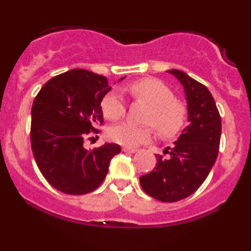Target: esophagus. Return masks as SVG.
I'll return each instance as SVG.
<instances>
[{"label": "esophagus", "mask_w": 251, "mask_h": 251, "mask_svg": "<svg viewBox=\"0 0 251 251\" xmlns=\"http://www.w3.org/2000/svg\"><path fill=\"white\" fill-rule=\"evenodd\" d=\"M123 151L124 152H128V153H135V152H137L138 150L137 149H133V148H127V146H124Z\"/></svg>", "instance_id": "esophagus-1"}]
</instances>
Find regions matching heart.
<instances>
[{
    "label": "heart",
    "mask_w": 251,
    "mask_h": 251,
    "mask_svg": "<svg viewBox=\"0 0 251 251\" xmlns=\"http://www.w3.org/2000/svg\"><path fill=\"white\" fill-rule=\"evenodd\" d=\"M128 91L134 98L152 106L146 123L154 125L166 137H171L180 131L185 120V107L176 100L174 92L165 83L155 79H143L132 83ZM101 108L108 119H120L126 112L125 98L118 89H112L103 97ZM152 133L153 127L151 126H138L125 122L109 127L108 138L120 145L137 146L148 142Z\"/></svg>",
    "instance_id": "obj_1"
}]
</instances>
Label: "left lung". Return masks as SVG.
Segmentation results:
<instances>
[{
    "label": "left lung",
    "mask_w": 251,
    "mask_h": 251,
    "mask_svg": "<svg viewBox=\"0 0 251 251\" xmlns=\"http://www.w3.org/2000/svg\"><path fill=\"white\" fill-rule=\"evenodd\" d=\"M168 73L183 86L189 125L172 149L164 150L169 157L157 155L155 168L139 180L149 196L172 203L189 197L206 179L217 159L222 123L214 98L205 86L181 71L169 70Z\"/></svg>",
    "instance_id": "left-lung-1"
}]
</instances>
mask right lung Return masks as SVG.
<instances>
[{"label": "right lung", "mask_w": 251, "mask_h": 251, "mask_svg": "<svg viewBox=\"0 0 251 251\" xmlns=\"http://www.w3.org/2000/svg\"><path fill=\"white\" fill-rule=\"evenodd\" d=\"M111 88L105 76L76 68L51 77L34 99V158L43 177L63 194L96 190L105 179L112 158L120 153V146L113 143L93 150L83 146L86 135L98 133L96 126L103 122L101 101Z\"/></svg>", "instance_id": "1"}]
</instances>
